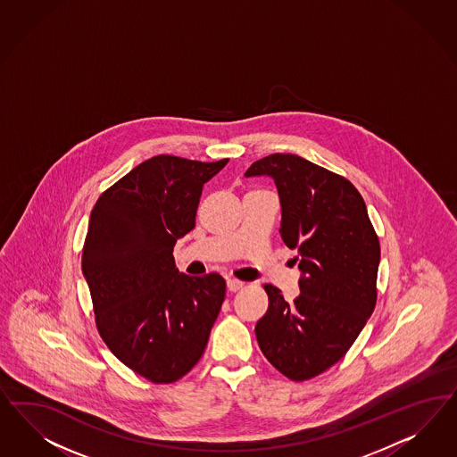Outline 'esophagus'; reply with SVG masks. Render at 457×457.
Segmentation results:
<instances>
[{
	"label": "esophagus",
	"instance_id": "obj_1",
	"mask_svg": "<svg viewBox=\"0 0 457 457\" xmlns=\"http://www.w3.org/2000/svg\"><path fill=\"white\" fill-rule=\"evenodd\" d=\"M244 286H245V284H244L242 280L232 279V278L227 279V287H228V291H232V293L240 291Z\"/></svg>",
	"mask_w": 457,
	"mask_h": 457
}]
</instances>
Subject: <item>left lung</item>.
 Here are the masks:
<instances>
[{
  "label": "left lung",
  "instance_id": "left-lung-1",
  "mask_svg": "<svg viewBox=\"0 0 457 457\" xmlns=\"http://www.w3.org/2000/svg\"><path fill=\"white\" fill-rule=\"evenodd\" d=\"M245 177L274 179L280 237L301 270L295 303L265 284L269 308L255 337L282 375L303 382L341 360L375 310L378 237L353 185L301 156H265Z\"/></svg>",
  "mask_w": 457,
  "mask_h": 457
}]
</instances>
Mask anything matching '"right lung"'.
<instances>
[{
    "label": "right lung",
    "instance_id": "obj_1",
    "mask_svg": "<svg viewBox=\"0 0 457 457\" xmlns=\"http://www.w3.org/2000/svg\"><path fill=\"white\" fill-rule=\"evenodd\" d=\"M227 162L154 156L90 212L82 274L97 329L126 367L153 383L177 382L196 365L220 312L223 278L179 272L173 247L193 230L204 185Z\"/></svg>",
    "mask_w": 457,
    "mask_h": 457
}]
</instances>
